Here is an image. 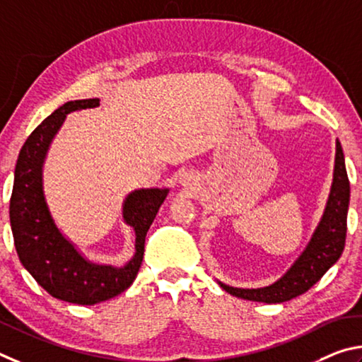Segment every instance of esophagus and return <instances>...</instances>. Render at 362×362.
Instances as JSON below:
<instances>
[{
  "label": "esophagus",
  "instance_id": "obj_1",
  "mask_svg": "<svg viewBox=\"0 0 362 362\" xmlns=\"http://www.w3.org/2000/svg\"><path fill=\"white\" fill-rule=\"evenodd\" d=\"M194 181H195V177H194V175L192 173H182L181 175V177H180V185L181 186H185V187H192L194 186Z\"/></svg>",
  "mask_w": 362,
  "mask_h": 362
}]
</instances>
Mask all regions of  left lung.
<instances>
[{
    "label": "left lung",
    "instance_id": "left-lung-1",
    "mask_svg": "<svg viewBox=\"0 0 362 362\" xmlns=\"http://www.w3.org/2000/svg\"><path fill=\"white\" fill-rule=\"evenodd\" d=\"M348 205H350V181L346 176L344 151L337 139L332 185L325 211L305 250L300 252L293 265L275 283L264 288H233L219 280L218 284L226 293L240 299L264 303L286 302L307 293L339 261L344 252Z\"/></svg>",
    "mask_w": 362,
    "mask_h": 362
}]
</instances>
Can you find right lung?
I'll return each mask as SVG.
<instances>
[{"mask_svg": "<svg viewBox=\"0 0 362 362\" xmlns=\"http://www.w3.org/2000/svg\"><path fill=\"white\" fill-rule=\"evenodd\" d=\"M100 98L68 101L36 127L18 154L9 219L17 256L41 288L78 305H95L132 286L141 267L144 240L170 189H135L122 204V221L135 232V252L122 267L88 261L63 233L44 192V163L69 112L98 107Z\"/></svg>", "mask_w": 362, "mask_h": 362, "instance_id": "1", "label": "right lung"}]
</instances>
